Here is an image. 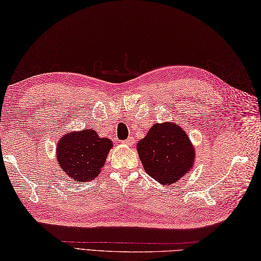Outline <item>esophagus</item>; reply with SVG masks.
I'll use <instances>...</instances> for the list:
<instances>
[{"label":"esophagus","mask_w":261,"mask_h":261,"mask_svg":"<svg viewBox=\"0 0 261 261\" xmlns=\"http://www.w3.org/2000/svg\"><path fill=\"white\" fill-rule=\"evenodd\" d=\"M121 143L122 144H126V145H133V143H134V142H133V139H127L125 141H121Z\"/></svg>","instance_id":"34e87169"}]
</instances>
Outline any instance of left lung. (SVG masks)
Masks as SVG:
<instances>
[{"instance_id":"1","label":"left lung","mask_w":261,"mask_h":261,"mask_svg":"<svg viewBox=\"0 0 261 261\" xmlns=\"http://www.w3.org/2000/svg\"><path fill=\"white\" fill-rule=\"evenodd\" d=\"M137 152L147 175L166 186L188 174L195 158L188 134L170 121L152 126L137 143Z\"/></svg>"}]
</instances>
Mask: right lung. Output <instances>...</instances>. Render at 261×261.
Here are the masks:
<instances>
[{"label":"right lung","instance_id":"right-lung-1","mask_svg":"<svg viewBox=\"0 0 261 261\" xmlns=\"http://www.w3.org/2000/svg\"><path fill=\"white\" fill-rule=\"evenodd\" d=\"M111 147L112 142L94 129L69 132L58 142V164L75 183L92 180L100 174Z\"/></svg>","mask_w":261,"mask_h":261}]
</instances>
